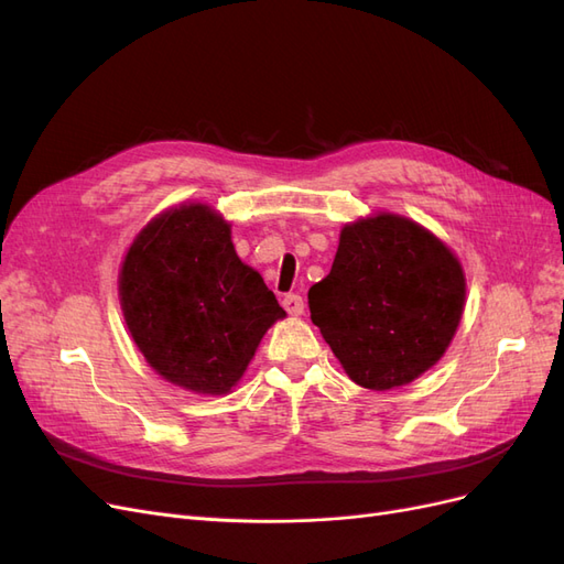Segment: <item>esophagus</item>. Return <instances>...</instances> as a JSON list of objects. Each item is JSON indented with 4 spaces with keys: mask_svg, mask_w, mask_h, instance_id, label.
Listing matches in <instances>:
<instances>
[{
    "mask_svg": "<svg viewBox=\"0 0 564 564\" xmlns=\"http://www.w3.org/2000/svg\"><path fill=\"white\" fill-rule=\"evenodd\" d=\"M282 305H284V311H286L289 315H294V317L303 315V299H301L299 294H286V296L282 299Z\"/></svg>",
    "mask_w": 564,
    "mask_h": 564,
    "instance_id": "obj_1",
    "label": "esophagus"
}]
</instances>
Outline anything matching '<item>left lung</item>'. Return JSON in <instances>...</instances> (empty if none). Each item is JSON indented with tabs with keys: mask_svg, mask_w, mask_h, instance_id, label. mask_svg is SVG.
<instances>
[{
	"mask_svg": "<svg viewBox=\"0 0 564 564\" xmlns=\"http://www.w3.org/2000/svg\"><path fill=\"white\" fill-rule=\"evenodd\" d=\"M308 303L350 381L390 390L419 379L449 348L466 275L440 237L381 212L340 228L329 275L311 286Z\"/></svg>",
	"mask_w": 564,
	"mask_h": 564,
	"instance_id": "8db88e82",
	"label": "left lung"
}]
</instances>
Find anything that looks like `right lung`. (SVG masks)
Here are the masks:
<instances>
[{"instance_id": "right-lung-1", "label": "right lung", "mask_w": 564, "mask_h": 564, "mask_svg": "<svg viewBox=\"0 0 564 564\" xmlns=\"http://www.w3.org/2000/svg\"><path fill=\"white\" fill-rule=\"evenodd\" d=\"M117 286L145 362L199 395L230 392L265 332L286 317L259 272L240 261L228 220L202 202L152 218L127 249Z\"/></svg>"}]
</instances>
